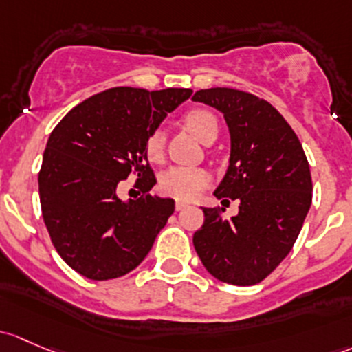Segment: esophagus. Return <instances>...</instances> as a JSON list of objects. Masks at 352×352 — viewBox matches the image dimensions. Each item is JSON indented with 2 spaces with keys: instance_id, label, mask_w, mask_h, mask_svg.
Segmentation results:
<instances>
[{
  "instance_id": "1",
  "label": "esophagus",
  "mask_w": 352,
  "mask_h": 352,
  "mask_svg": "<svg viewBox=\"0 0 352 352\" xmlns=\"http://www.w3.org/2000/svg\"><path fill=\"white\" fill-rule=\"evenodd\" d=\"M186 207H188L187 202H184V201H177L175 202V209L177 210H184V209H186Z\"/></svg>"
}]
</instances>
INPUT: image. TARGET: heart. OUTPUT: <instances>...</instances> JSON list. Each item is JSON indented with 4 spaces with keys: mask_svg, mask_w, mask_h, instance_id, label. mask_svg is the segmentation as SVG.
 I'll use <instances>...</instances> for the list:
<instances>
[{
    "mask_svg": "<svg viewBox=\"0 0 352 352\" xmlns=\"http://www.w3.org/2000/svg\"><path fill=\"white\" fill-rule=\"evenodd\" d=\"M186 126L197 136L201 142H207L212 136H217V118L207 109H192L184 116ZM146 157L151 162H160L164 157L165 150V133L164 129H155L146 138ZM210 173L201 166H172L165 170L160 175L162 194L168 197L182 199V201H190L201 194L204 188L209 186Z\"/></svg>",
    "mask_w": 352,
    "mask_h": 352,
    "instance_id": "obj_1",
    "label": "heart"
}]
</instances>
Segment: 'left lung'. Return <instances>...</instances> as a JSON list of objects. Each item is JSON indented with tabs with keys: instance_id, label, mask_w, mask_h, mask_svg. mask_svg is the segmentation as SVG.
<instances>
[{
	"instance_id": "obj_1",
	"label": "left lung",
	"mask_w": 352,
	"mask_h": 352,
	"mask_svg": "<svg viewBox=\"0 0 352 352\" xmlns=\"http://www.w3.org/2000/svg\"><path fill=\"white\" fill-rule=\"evenodd\" d=\"M192 99L224 114L231 158L214 195L239 201L231 219L221 207H202L204 224L195 231L194 248L221 282L256 285L290 253L312 204L305 151L282 114L251 92L212 87Z\"/></svg>"
}]
</instances>
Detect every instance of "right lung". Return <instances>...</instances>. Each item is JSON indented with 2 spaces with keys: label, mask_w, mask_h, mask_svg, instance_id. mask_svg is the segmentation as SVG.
I'll return each mask as SVG.
<instances>
[{
  "label": "right lung",
  "mask_w": 352,
  "mask_h": 352,
  "mask_svg": "<svg viewBox=\"0 0 352 352\" xmlns=\"http://www.w3.org/2000/svg\"><path fill=\"white\" fill-rule=\"evenodd\" d=\"M190 94L113 87L70 109L50 133L38 172L43 223L62 260L86 278L135 270L173 214V199L148 194L157 180L145 145ZM129 175L139 177L142 197L123 203L116 188Z\"/></svg>",
  "instance_id": "right-lung-1"
}]
</instances>
